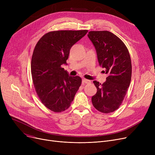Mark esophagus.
<instances>
[{
  "mask_svg": "<svg viewBox=\"0 0 155 155\" xmlns=\"http://www.w3.org/2000/svg\"><path fill=\"white\" fill-rule=\"evenodd\" d=\"M82 83L83 84H89V83H91V81L87 80V79H85V78H83L82 79Z\"/></svg>",
  "mask_w": 155,
  "mask_h": 155,
  "instance_id": "esophagus-1",
  "label": "esophagus"
}]
</instances>
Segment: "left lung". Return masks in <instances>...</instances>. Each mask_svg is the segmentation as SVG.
<instances>
[{
	"label": "left lung",
	"instance_id": "8db88e82",
	"mask_svg": "<svg viewBox=\"0 0 155 155\" xmlns=\"http://www.w3.org/2000/svg\"><path fill=\"white\" fill-rule=\"evenodd\" d=\"M87 36L95 46L100 66L108 74L102 84L93 82L97 91L92 97V104L102 113L112 112L121 105L131 82V57L122 40L109 31H90Z\"/></svg>",
	"mask_w": 155,
	"mask_h": 155
}]
</instances>
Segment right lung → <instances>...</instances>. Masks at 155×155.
<instances>
[{"label":"right lung","instance_id":"add662e5","mask_svg":"<svg viewBox=\"0 0 155 155\" xmlns=\"http://www.w3.org/2000/svg\"><path fill=\"white\" fill-rule=\"evenodd\" d=\"M87 32H49L35 48L31 67L32 82L40 101L54 112H61L70 106L82 84V78L70 76L61 65L67 64L71 48Z\"/></svg>","mask_w":155,"mask_h":155}]
</instances>
